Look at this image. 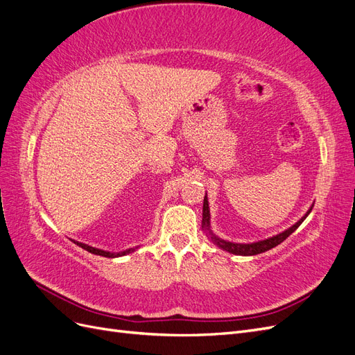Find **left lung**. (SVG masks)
I'll return each instance as SVG.
<instances>
[{
	"label": "left lung",
	"instance_id": "left-lung-1",
	"mask_svg": "<svg viewBox=\"0 0 355 355\" xmlns=\"http://www.w3.org/2000/svg\"><path fill=\"white\" fill-rule=\"evenodd\" d=\"M313 207H314V204L308 209V211L295 225H292V227L287 228L286 231H283L280 234L272 235V237H270V239L254 241V243H232V241H227V240L218 237L216 234H213L211 227H210V207H209V200H207V192H206V197H204V202H202L201 230L206 232L207 239L213 244H216L219 249H222L225 252L232 253V254H239V256H254V254L263 253L266 250H271V249H274L275 245L283 243L288 237V235L293 234L299 228V225L306 219V216L311 213V210H313Z\"/></svg>",
	"mask_w": 355,
	"mask_h": 355
}]
</instances>
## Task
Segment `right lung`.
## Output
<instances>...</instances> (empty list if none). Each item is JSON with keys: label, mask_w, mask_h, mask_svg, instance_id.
Instances as JSON below:
<instances>
[{"label": "right lung", "mask_w": 355, "mask_h": 355, "mask_svg": "<svg viewBox=\"0 0 355 355\" xmlns=\"http://www.w3.org/2000/svg\"><path fill=\"white\" fill-rule=\"evenodd\" d=\"M73 243L77 244V245H80L81 249H84V250H87V252H90V253H93V254L103 256V257H120V256H125V254H128V253L135 252V249H127V250H124V252H116V253H114V252H106V250H102V249H96V247H92V245H89V244H84V243H80V241H73Z\"/></svg>", "instance_id": "obj_1"}]
</instances>
